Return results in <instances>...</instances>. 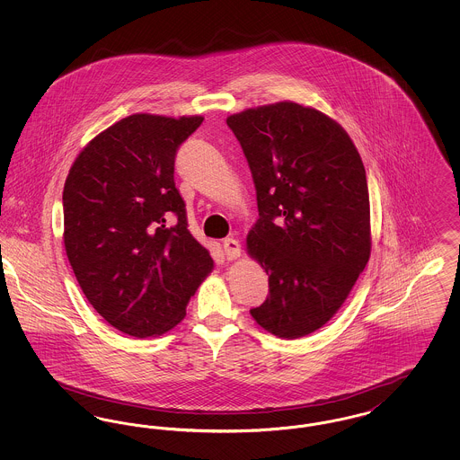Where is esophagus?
<instances>
[{
    "mask_svg": "<svg viewBox=\"0 0 460 460\" xmlns=\"http://www.w3.org/2000/svg\"><path fill=\"white\" fill-rule=\"evenodd\" d=\"M222 246H224V253H226L227 261H236L240 257V241L234 240V238H226V240L222 241Z\"/></svg>",
    "mask_w": 460,
    "mask_h": 460,
    "instance_id": "34e87169",
    "label": "esophagus"
}]
</instances>
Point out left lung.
Listing matches in <instances>:
<instances>
[{"instance_id": "1", "label": "left lung", "mask_w": 460, "mask_h": 460, "mask_svg": "<svg viewBox=\"0 0 460 460\" xmlns=\"http://www.w3.org/2000/svg\"><path fill=\"white\" fill-rule=\"evenodd\" d=\"M257 190L259 219L246 250L269 274L250 314L295 340L345 304L371 257L366 169L350 136L326 113L279 102L229 115Z\"/></svg>"}]
</instances>
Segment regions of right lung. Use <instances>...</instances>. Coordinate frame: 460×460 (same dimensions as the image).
<instances>
[{
	"mask_svg": "<svg viewBox=\"0 0 460 460\" xmlns=\"http://www.w3.org/2000/svg\"><path fill=\"white\" fill-rule=\"evenodd\" d=\"M201 122L134 113L94 136L66 175L68 262L93 308L134 338L177 326L214 269L174 182L177 148Z\"/></svg>",
	"mask_w": 460,
	"mask_h": 460,
	"instance_id": "1",
	"label": "right lung"
}]
</instances>
